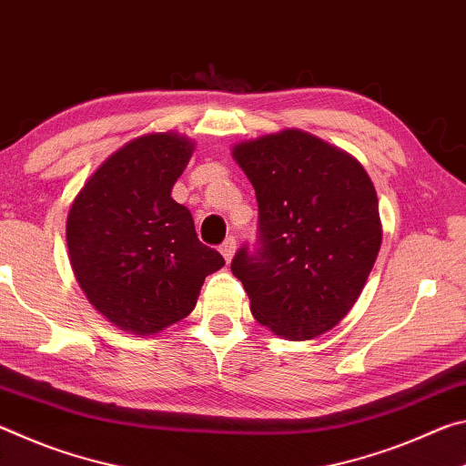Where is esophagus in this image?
I'll return each mask as SVG.
<instances>
[{"mask_svg": "<svg viewBox=\"0 0 466 466\" xmlns=\"http://www.w3.org/2000/svg\"><path fill=\"white\" fill-rule=\"evenodd\" d=\"M235 248H238V243H235L233 238H227L223 243H220V254H223V258L227 262L233 260V254H235Z\"/></svg>", "mask_w": 466, "mask_h": 466, "instance_id": "1", "label": "esophagus"}]
</instances>
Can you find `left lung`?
<instances>
[{
	"mask_svg": "<svg viewBox=\"0 0 466 466\" xmlns=\"http://www.w3.org/2000/svg\"><path fill=\"white\" fill-rule=\"evenodd\" d=\"M233 157L258 200L256 243L231 262L251 314L293 340L332 330L361 295L382 243L370 175L299 129L241 142Z\"/></svg>",
	"mask_w": 466,
	"mask_h": 466,
	"instance_id": "1",
	"label": "left lung"
}]
</instances>
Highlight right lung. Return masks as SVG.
<instances>
[{"mask_svg": "<svg viewBox=\"0 0 466 466\" xmlns=\"http://www.w3.org/2000/svg\"><path fill=\"white\" fill-rule=\"evenodd\" d=\"M194 144L150 134L106 158L67 215V249L88 301L124 330L155 334L196 308L204 279L225 266L198 239L171 189Z\"/></svg>", "mask_w": 466, "mask_h": 466, "instance_id": "1", "label": "right lung"}]
</instances>
